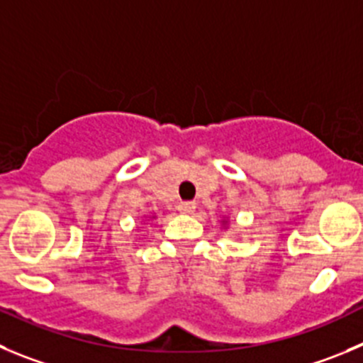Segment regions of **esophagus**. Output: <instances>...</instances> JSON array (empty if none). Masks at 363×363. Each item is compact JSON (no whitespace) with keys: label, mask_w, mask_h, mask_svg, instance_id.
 <instances>
[{"label":"esophagus","mask_w":363,"mask_h":363,"mask_svg":"<svg viewBox=\"0 0 363 363\" xmlns=\"http://www.w3.org/2000/svg\"><path fill=\"white\" fill-rule=\"evenodd\" d=\"M177 209L181 213H184V215H191V213L197 209V204H195V202H191V201H186V202H181V204L177 206Z\"/></svg>","instance_id":"obj_1"}]
</instances>
